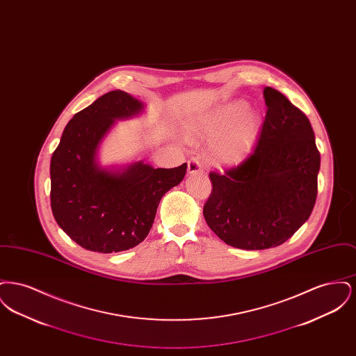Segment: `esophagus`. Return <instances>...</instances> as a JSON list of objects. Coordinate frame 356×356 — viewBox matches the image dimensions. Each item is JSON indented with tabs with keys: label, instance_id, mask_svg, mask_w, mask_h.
<instances>
[{
	"label": "esophagus",
	"instance_id": "1",
	"mask_svg": "<svg viewBox=\"0 0 356 356\" xmlns=\"http://www.w3.org/2000/svg\"><path fill=\"white\" fill-rule=\"evenodd\" d=\"M202 172H203V168H202V165L199 164L197 160H189L188 161V173L189 175H199Z\"/></svg>",
	"mask_w": 356,
	"mask_h": 356
}]
</instances>
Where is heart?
<instances>
[{"instance_id":"obj_1","label":"heart","mask_w":356,"mask_h":356,"mask_svg":"<svg viewBox=\"0 0 356 356\" xmlns=\"http://www.w3.org/2000/svg\"><path fill=\"white\" fill-rule=\"evenodd\" d=\"M243 100L227 102L188 127V134L213 140L211 156L220 165H236L254 148L261 116Z\"/></svg>"}]
</instances>
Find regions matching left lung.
Listing matches in <instances>:
<instances>
[{"instance_id": "1", "label": "left lung", "mask_w": 356, "mask_h": 356, "mask_svg": "<svg viewBox=\"0 0 356 356\" xmlns=\"http://www.w3.org/2000/svg\"><path fill=\"white\" fill-rule=\"evenodd\" d=\"M267 115L254 152L235 168L209 173L204 219L240 250L277 247L308 220L318 195L321 153L305 113L279 90L264 89Z\"/></svg>"}]
</instances>
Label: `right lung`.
<instances>
[{
  "mask_svg": "<svg viewBox=\"0 0 356 356\" xmlns=\"http://www.w3.org/2000/svg\"><path fill=\"white\" fill-rule=\"evenodd\" d=\"M145 102L112 90L76 113L51 160V205L60 228L88 251L112 254L148 236L161 197L179 186L186 163L154 168L132 161L102 165L100 149L119 120L138 118Z\"/></svg>",
  "mask_w": 356,
  "mask_h": 356,
  "instance_id": "right-lung-1",
  "label": "right lung"
}]
</instances>
